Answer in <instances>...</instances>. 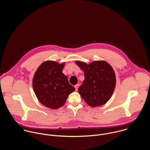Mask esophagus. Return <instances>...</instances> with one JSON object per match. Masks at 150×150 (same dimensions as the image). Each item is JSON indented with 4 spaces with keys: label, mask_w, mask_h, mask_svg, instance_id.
I'll use <instances>...</instances> for the list:
<instances>
[{
    "label": "esophagus",
    "mask_w": 150,
    "mask_h": 150,
    "mask_svg": "<svg viewBox=\"0 0 150 150\" xmlns=\"http://www.w3.org/2000/svg\"><path fill=\"white\" fill-rule=\"evenodd\" d=\"M79 84H77V85H76V86H74V87H75V89H76V91H77V90H78V88H79Z\"/></svg>",
    "instance_id": "34e87169"
}]
</instances>
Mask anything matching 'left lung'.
Here are the masks:
<instances>
[{
	"mask_svg": "<svg viewBox=\"0 0 150 150\" xmlns=\"http://www.w3.org/2000/svg\"><path fill=\"white\" fill-rule=\"evenodd\" d=\"M76 64L84 72L85 79L78 91L86 103L91 107L106 103L114 91L116 79L112 67L104 61L86 64L79 61Z\"/></svg>",
	"mask_w": 150,
	"mask_h": 150,
	"instance_id": "1",
	"label": "left lung"
}]
</instances>
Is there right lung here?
<instances>
[{
  "label": "right lung",
  "mask_w": 150,
  "mask_h": 150,
  "mask_svg": "<svg viewBox=\"0 0 150 150\" xmlns=\"http://www.w3.org/2000/svg\"><path fill=\"white\" fill-rule=\"evenodd\" d=\"M64 63L52 61L44 62L35 73L32 84L39 102L45 107L57 109L64 105L70 93L75 88L62 73Z\"/></svg>",
  "instance_id": "right-lung-1"
}]
</instances>
